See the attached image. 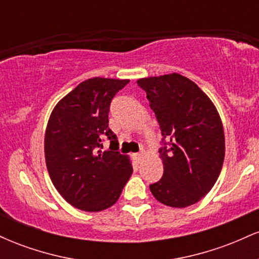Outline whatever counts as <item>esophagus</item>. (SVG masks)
<instances>
[{
  "label": "esophagus",
  "instance_id": "esophagus-1",
  "mask_svg": "<svg viewBox=\"0 0 259 259\" xmlns=\"http://www.w3.org/2000/svg\"><path fill=\"white\" fill-rule=\"evenodd\" d=\"M142 156H144V151H140L139 153H135V159H136V162H138V163L141 162Z\"/></svg>",
  "mask_w": 259,
  "mask_h": 259
}]
</instances>
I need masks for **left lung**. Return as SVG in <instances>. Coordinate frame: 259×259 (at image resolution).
Listing matches in <instances>:
<instances>
[{
  "label": "left lung",
  "instance_id": "left-lung-1",
  "mask_svg": "<svg viewBox=\"0 0 259 259\" xmlns=\"http://www.w3.org/2000/svg\"><path fill=\"white\" fill-rule=\"evenodd\" d=\"M138 85L146 92L163 136L159 154L164 171L150 185L151 192L169 207L195 204L214 186L224 162L218 111L194 81L180 74L139 79Z\"/></svg>",
  "mask_w": 259,
  "mask_h": 259
}]
</instances>
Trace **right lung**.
I'll return each instance as SVG.
<instances>
[{
    "label": "right lung",
    "instance_id": "right-lung-1",
    "mask_svg": "<svg viewBox=\"0 0 259 259\" xmlns=\"http://www.w3.org/2000/svg\"><path fill=\"white\" fill-rule=\"evenodd\" d=\"M130 80L92 78L56 105L45 134V158L53 185L68 203L100 212L118 201L133 173L127 156L115 150L108 127L113 97ZM107 137L110 150L102 151Z\"/></svg>",
    "mask_w": 259,
    "mask_h": 259
}]
</instances>
